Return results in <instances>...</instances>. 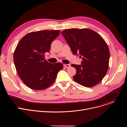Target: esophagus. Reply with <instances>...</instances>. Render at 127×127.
<instances>
[{
    "label": "esophagus",
    "instance_id": "1",
    "mask_svg": "<svg viewBox=\"0 0 127 127\" xmlns=\"http://www.w3.org/2000/svg\"><path fill=\"white\" fill-rule=\"evenodd\" d=\"M64 66L65 68H69L70 67V64H64Z\"/></svg>",
    "mask_w": 127,
    "mask_h": 127
}]
</instances>
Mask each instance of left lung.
Wrapping results in <instances>:
<instances>
[{
    "mask_svg": "<svg viewBox=\"0 0 127 127\" xmlns=\"http://www.w3.org/2000/svg\"><path fill=\"white\" fill-rule=\"evenodd\" d=\"M74 55L82 57L81 65L72 64L76 70L73 76L77 83L92 87L99 83L108 69L110 53L108 47L98 33L89 29H71L62 31Z\"/></svg>",
    "mask_w": 127,
    "mask_h": 127,
    "instance_id": "8db88e82",
    "label": "left lung"
}]
</instances>
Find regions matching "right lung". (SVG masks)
Listing matches in <instances>:
<instances>
[{"label": "right lung", "instance_id": "obj_1", "mask_svg": "<svg viewBox=\"0 0 127 127\" xmlns=\"http://www.w3.org/2000/svg\"><path fill=\"white\" fill-rule=\"evenodd\" d=\"M60 30H43L27 33L18 43L13 53L17 73L23 82L34 90H43L55 81L63 68L60 62L52 64L45 60L51 45Z\"/></svg>", "mask_w": 127, "mask_h": 127}]
</instances>
